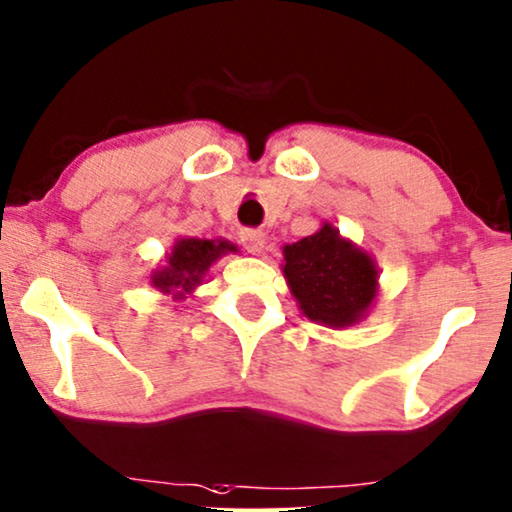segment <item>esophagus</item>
Returning a JSON list of instances; mask_svg holds the SVG:
<instances>
[{
    "instance_id": "obj_1",
    "label": "esophagus",
    "mask_w": 512,
    "mask_h": 512,
    "mask_svg": "<svg viewBox=\"0 0 512 512\" xmlns=\"http://www.w3.org/2000/svg\"><path fill=\"white\" fill-rule=\"evenodd\" d=\"M240 237H242L244 249L251 251V254H261L265 247V235L261 230H244Z\"/></svg>"
}]
</instances>
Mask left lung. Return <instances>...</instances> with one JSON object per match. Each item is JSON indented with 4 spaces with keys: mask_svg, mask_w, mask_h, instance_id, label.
Returning <instances> with one entry per match:
<instances>
[{
    "mask_svg": "<svg viewBox=\"0 0 512 512\" xmlns=\"http://www.w3.org/2000/svg\"><path fill=\"white\" fill-rule=\"evenodd\" d=\"M282 272L303 315L331 329L360 322L378 294L374 258L343 240L331 223L287 244Z\"/></svg>",
    "mask_w": 512,
    "mask_h": 512,
    "instance_id": "left-lung-1",
    "label": "left lung"
}]
</instances>
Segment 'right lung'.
Masks as SVG:
<instances>
[{
    "mask_svg": "<svg viewBox=\"0 0 512 512\" xmlns=\"http://www.w3.org/2000/svg\"><path fill=\"white\" fill-rule=\"evenodd\" d=\"M228 251H237L228 240H197V237H181L167 256V265L152 272V287L162 294H174V298H185L218 258Z\"/></svg>",
    "mask_w": 512,
    "mask_h": 512,
    "instance_id": "obj_1",
    "label": "right lung"
}]
</instances>
